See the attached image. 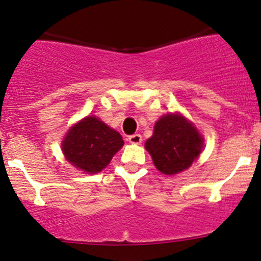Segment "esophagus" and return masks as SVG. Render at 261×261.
<instances>
[{
	"instance_id": "1",
	"label": "esophagus",
	"mask_w": 261,
	"mask_h": 261,
	"mask_svg": "<svg viewBox=\"0 0 261 261\" xmlns=\"http://www.w3.org/2000/svg\"><path fill=\"white\" fill-rule=\"evenodd\" d=\"M141 141H142V137L140 134H134V135L128 136V142H130V144L139 145V144H141Z\"/></svg>"
}]
</instances>
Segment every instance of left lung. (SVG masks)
<instances>
[{
	"instance_id": "8db88e82",
	"label": "left lung",
	"mask_w": 261,
	"mask_h": 261,
	"mask_svg": "<svg viewBox=\"0 0 261 261\" xmlns=\"http://www.w3.org/2000/svg\"><path fill=\"white\" fill-rule=\"evenodd\" d=\"M145 146L157 170L176 174L187 170L202 152L203 139L185 117L170 114L156 122L153 135Z\"/></svg>"
}]
</instances>
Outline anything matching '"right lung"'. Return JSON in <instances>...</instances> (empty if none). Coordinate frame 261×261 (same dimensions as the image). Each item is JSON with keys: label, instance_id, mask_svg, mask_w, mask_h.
Instances as JSON below:
<instances>
[{"label": "right lung", "instance_id": "obj_1", "mask_svg": "<svg viewBox=\"0 0 261 261\" xmlns=\"http://www.w3.org/2000/svg\"><path fill=\"white\" fill-rule=\"evenodd\" d=\"M124 145L122 137L95 116H89L70 128L62 144L65 159L88 173L104 170Z\"/></svg>", "mask_w": 261, "mask_h": 261}]
</instances>
